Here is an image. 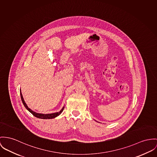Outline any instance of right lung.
Instances as JSON below:
<instances>
[{
	"label": "right lung",
	"mask_w": 157,
	"mask_h": 157,
	"mask_svg": "<svg viewBox=\"0 0 157 157\" xmlns=\"http://www.w3.org/2000/svg\"><path fill=\"white\" fill-rule=\"evenodd\" d=\"M20 96H21V98L22 102L24 105V107L27 109L33 116H35V117L38 118H40V119H52V118H54L58 117L59 115H60L61 113L63 112V110H64V107H63V108L61 109L60 111L59 112H56V113H49V114H43V113H36L35 112L33 111L32 110H31L29 108V107L27 106V105H26V103L24 101V98H23V95L21 94V90H20Z\"/></svg>",
	"instance_id": "add662e5"
}]
</instances>
